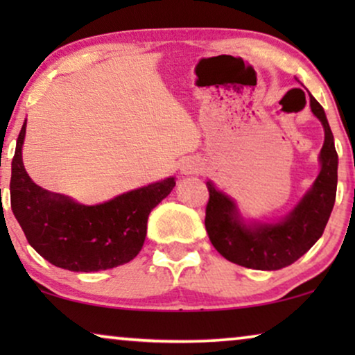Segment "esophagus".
Segmentation results:
<instances>
[{
    "label": "esophagus",
    "instance_id": "esophagus-1",
    "mask_svg": "<svg viewBox=\"0 0 355 355\" xmlns=\"http://www.w3.org/2000/svg\"><path fill=\"white\" fill-rule=\"evenodd\" d=\"M198 164L196 163V162H184L182 163V166H181V171L184 173V174H196V173H198Z\"/></svg>",
    "mask_w": 355,
    "mask_h": 355
}]
</instances>
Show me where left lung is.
Listing matches in <instances>:
<instances>
[{
    "label": "left lung",
    "instance_id": "1",
    "mask_svg": "<svg viewBox=\"0 0 355 355\" xmlns=\"http://www.w3.org/2000/svg\"><path fill=\"white\" fill-rule=\"evenodd\" d=\"M310 108L324 129L320 152L322 169L312 189L283 220L247 225L236 203L210 181L207 182L210 192L205 210L208 237L213 247L232 263L266 271L284 268L299 260L322 237L336 200L338 153L327 114L312 95Z\"/></svg>",
    "mask_w": 355,
    "mask_h": 355
}]
</instances>
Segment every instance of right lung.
Wrapping results in <instances>:
<instances>
[{
	"label": "right lung",
	"instance_id": "obj_1",
	"mask_svg": "<svg viewBox=\"0 0 355 355\" xmlns=\"http://www.w3.org/2000/svg\"><path fill=\"white\" fill-rule=\"evenodd\" d=\"M26 123L11 166V208L28 244L51 265L100 271L124 265L142 249L150 211L176 186L174 178L121 193L100 205H80L37 186L22 163Z\"/></svg>",
	"mask_w": 355,
	"mask_h": 355
}]
</instances>
